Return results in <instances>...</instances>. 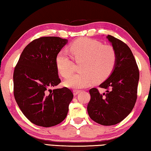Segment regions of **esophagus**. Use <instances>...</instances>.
<instances>
[{
  "instance_id": "34e87169",
  "label": "esophagus",
  "mask_w": 151,
  "mask_h": 151,
  "mask_svg": "<svg viewBox=\"0 0 151 151\" xmlns=\"http://www.w3.org/2000/svg\"><path fill=\"white\" fill-rule=\"evenodd\" d=\"M80 93V91H78V90H74L73 91V94L75 96H76V95H77V94Z\"/></svg>"
}]
</instances>
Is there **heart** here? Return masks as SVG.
Returning <instances> with one entry per match:
<instances>
[{"instance_id": "b5f03b06", "label": "heart", "mask_w": 151, "mask_h": 151, "mask_svg": "<svg viewBox=\"0 0 151 151\" xmlns=\"http://www.w3.org/2000/svg\"><path fill=\"white\" fill-rule=\"evenodd\" d=\"M69 49L76 63L81 62L79 70L64 82L68 88L81 89L90 86L94 81L102 82L111 75L116 63V53L113 48L98 40L81 38L70 45ZM74 60L65 50H60L56 57V66L63 77L70 75Z\"/></svg>"}]
</instances>
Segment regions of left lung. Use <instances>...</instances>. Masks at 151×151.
I'll list each match as a JSON object with an SVG mask.
<instances>
[{
	"mask_svg": "<svg viewBox=\"0 0 151 151\" xmlns=\"http://www.w3.org/2000/svg\"><path fill=\"white\" fill-rule=\"evenodd\" d=\"M106 38L116 53V63L109 77L99 85L106 89L105 93L101 94L96 88L90 89L87 111L94 122L111 126L121 122L134 108L139 70L130 48L111 35Z\"/></svg>",
	"mask_w": 151,
	"mask_h": 151,
	"instance_id": "left-lung-1",
	"label": "left lung"
}]
</instances>
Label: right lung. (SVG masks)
Masks as SVG:
<instances>
[{
  "label": "right lung",
  "instance_id": "right-lung-1",
  "mask_svg": "<svg viewBox=\"0 0 151 151\" xmlns=\"http://www.w3.org/2000/svg\"><path fill=\"white\" fill-rule=\"evenodd\" d=\"M68 42L57 37H43L30 42L21 53L13 74L14 99L22 113L33 124L55 126L67 115L73 94L60 83L56 57Z\"/></svg>",
  "mask_w": 151,
  "mask_h": 151
}]
</instances>
